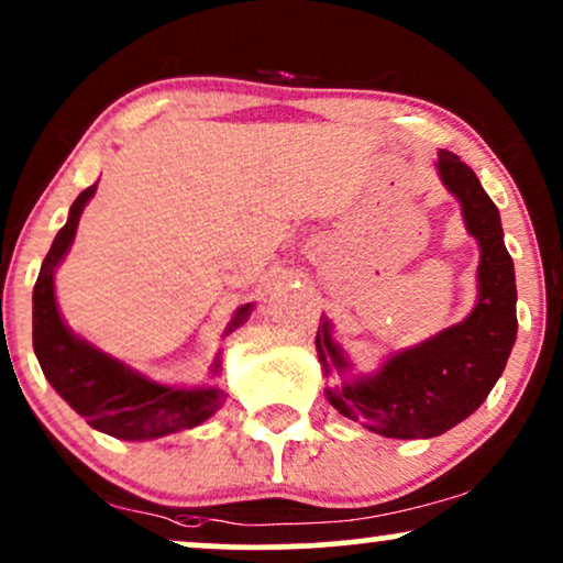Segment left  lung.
I'll return each mask as SVG.
<instances>
[{"label": "left lung", "mask_w": 563, "mask_h": 563, "mask_svg": "<svg viewBox=\"0 0 563 563\" xmlns=\"http://www.w3.org/2000/svg\"><path fill=\"white\" fill-rule=\"evenodd\" d=\"M437 170L463 203L468 232L481 243L478 305L463 323L396 354L377 375L325 390L346 419L396 440H427L468 419L505 372L517 335L515 264L501 238L499 209L457 155L442 150ZM316 346L325 375L346 369L328 323L318 328Z\"/></svg>", "instance_id": "obj_1"}]
</instances>
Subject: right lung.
I'll return each mask as SVG.
<instances>
[{"label":"right lung","instance_id":"add662e5","mask_svg":"<svg viewBox=\"0 0 563 563\" xmlns=\"http://www.w3.org/2000/svg\"><path fill=\"white\" fill-rule=\"evenodd\" d=\"M98 184L85 188L71 203L69 219L43 258L41 274L33 287V349L43 375L54 390L75 408L85 421L100 432L119 440H155L180 429H191L207 421L222 406L224 393L219 388H167L150 383L121 362L85 344L64 325L56 310L54 268L75 240L79 214L90 201ZM251 316V305L238 310L228 333L243 325ZM219 367V362L214 364Z\"/></svg>","mask_w":563,"mask_h":563}]
</instances>
